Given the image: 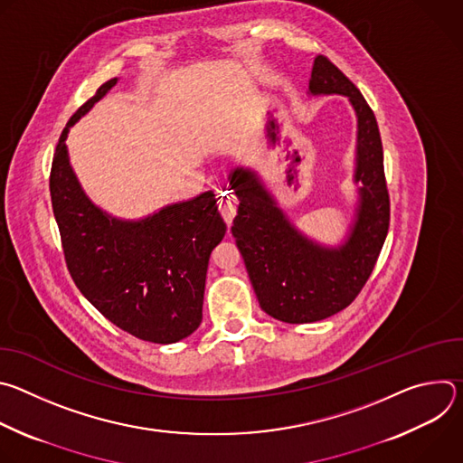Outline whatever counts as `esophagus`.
Masks as SVG:
<instances>
[{"label":"esophagus","instance_id":"obj_1","mask_svg":"<svg viewBox=\"0 0 463 463\" xmlns=\"http://www.w3.org/2000/svg\"><path fill=\"white\" fill-rule=\"evenodd\" d=\"M218 209H220L223 220L227 222V225H231L232 220H234V216H236V209H238L236 197H234L231 192H222V194L218 195Z\"/></svg>","mask_w":463,"mask_h":463}]
</instances>
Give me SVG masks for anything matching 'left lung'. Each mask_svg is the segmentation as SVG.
<instances>
[{
  "label": "left lung",
  "instance_id": "obj_1",
  "mask_svg": "<svg viewBox=\"0 0 463 463\" xmlns=\"http://www.w3.org/2000/svg\"><path fill=\"white\" fill-rule=\"evenodd\" d=\"M311 95H345L357 115L355 183L359 205L346 241L324 247L298 232L258 175L234 168L229 175L240 207L232 236L261 309L289 324L317 322L350 306L370 279L383 249L390 200L383 145L375 115L354 82L318 54L313 61Z\"/></svg>",
  "mask_w": 463,
  "mask_h": 463
}]
</instances>
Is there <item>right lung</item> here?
I'll return each instance as SVG.
<instances>
[{
	"label": "right lung",
	"instance_id": "1",
	"mask_svg": "<svg viewBox=\"0 0 463 463\" xmlns=\"http://www.w3.org/2000/svg\"><path fill=\"white\" fill-rule=\"evenodd\" d=\"M115 84L117 79L102 84L61 131L49 177L52 213L80 293L126 334L170 345L202 324L209 258L227 225L213 190L139 222L117 220L91 203L71 168L65 139Z\"/></svg>",
	"mask_w": 463,
	"mask_h": 463
}]
</instances>
